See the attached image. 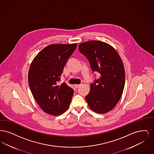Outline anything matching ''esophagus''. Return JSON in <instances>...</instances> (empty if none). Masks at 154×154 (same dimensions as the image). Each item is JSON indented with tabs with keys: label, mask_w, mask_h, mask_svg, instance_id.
<instances>
[{
	"label": "esophagus",
	"mask_w": 154,
	"mask_h": 154,
	"mask_svg": "<svg viewBox=\"0 0 154 154\" xmlns=\"http://www.w3.org/2000/svg\"><path fill=\"white\" fill-rule=\"evenodd\" d=\"M80 85L81 84H75V85H74V87H75V88H79Z\"/></svg>",
	"instance_id": "34e87169"
}]
</instances>
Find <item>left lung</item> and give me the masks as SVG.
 <instances>
[{
	"label": "left lung",
	"mask_w": 154,
	"mask_h": 154,
	"mask_svg": "<svg viewBox=\"0 0 154 154\" xmlns=\"http://www.w3.org/2000/svg\"><path fill=\"white\" fill-rule=\"evenodd\" d=\"M79 48L88 59L92 71L100 74L91 84L85 99L94 111L105 114L116 106L124 91L125 73L122 59L111 45L102 42H84Z\"/></svg>",
	"instance_id": "1"
}]
</instances>
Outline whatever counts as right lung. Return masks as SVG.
Instances as JSON below:
<instances>
[{
	"mask_svg": "<svg viewBox=\"0 0 154 154\" xmlns=\"http://www.w3.org/2000/svg\"><path fill=\"white\" fill-rule=\"evenodd\" d=\"M77 44H51L33 59L28 73L32 94L45 112L59 116L67 110L74 90L63 82L59 85L64 66Z\"/></svg>",
	"mask_w": 154,
	"mask_h": 154,
	"instance_id": "add662e5",
	"label": "right lung"
}]
</instances>
